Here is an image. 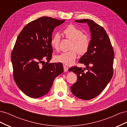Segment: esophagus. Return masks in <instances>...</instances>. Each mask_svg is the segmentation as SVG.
I'll use <instances>...</instances> for the list:
<instances>
[{
	"label": "esophagus",
	"mask_w": 127,
	"mask_h": 127,
	"mask_svg": "<svg viewBox=\"0 0 127 127\" xmlns=\"http://www.w3.org/2000/svg\"><path fill=\"white\" fill-rule=\"evenodd\" d=\"M63 68H64V71L65 72H67V71H68V67H67V66H66V65H63Z\"/></svg>",
	"instance_id": "esophagus-1"
}]
</instances>
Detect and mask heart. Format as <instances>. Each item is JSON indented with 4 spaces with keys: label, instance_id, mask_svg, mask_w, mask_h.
<instances>
[{
    "label": "heart",
    "instance_id": "b5f03b06",
    "mask_svg": "<svg viewBox=\"0 0 127 127\" xmlns=\"http://www.w3.org/2000/svg\"><path fill=\"white\" fill-rule=\"evenodd\" d=\"M65 38L72 41L70 50L67 52L62 53L55 56L54 60L57 62L65 65H71L74 62L77 58V53L83 55L88 52L90 46V39L83 31L73 25H69L63 31ZM61 41V36L59 33L53 35L51 40V45L53 49L58 50Z\"/></svg>",
    "mask_w": 127,
    "mask_h": 127
}]
</instances>
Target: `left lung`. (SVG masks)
<instances>
[{"instance_id":"8db88e82","label":"left lung","mask_w":127,"mask_h":127,"mask_svg":"<svg viewBox=\"0 0 127 127\" xmlns=\"http://www.w3.org/2000/svg\"><path fill=\"white\" fill-rule=\"evenodd\" d=\"M87 23L91 38L89 50L81 57L79 63L84 64L87 72L82 67L73 66L68 69L77 75V79L71 87L72 93L81 99L88 100L97 96L107 87L113 74L114 51L105 30L92 20H75Z\"/></svg>"}]
</instances>
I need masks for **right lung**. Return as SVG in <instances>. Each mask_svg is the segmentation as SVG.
I'll return each mask as SVG.
<instances>
[{
    "label": "right lung",
    "mask_w": 127,
    "mask_h": 127,
    "mask_svg": "<svg viewBox=\"0 0 127 127\" xmlns=\"http://www.w3.org/2000/svg\"><path fill=\"white\" fill-rule=\"evenodd\" d=\"M64 22L44 16L27 24L18 35L11 54L13 76L18 87L28 96L46 95L55 77L64 71L61 63L49 62L52 32Z\"/></svg>",
    "instance_id": "1"
}]
</instances>
